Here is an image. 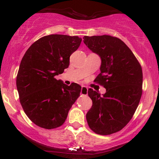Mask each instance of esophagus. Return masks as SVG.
Returning a JSON list of instances; mask_svg holds the SVG:
<instances>
[{
    "instance_id": "esophagus-1",
    "label": "esophagus",
    "mask_w": 159,
    "mask_h": 159,
    "mask_svg": "<svg viewBox=\"0 0 159 159\" xmlns=\"http://www.w3.org/2000/svg\"><path fill=\"white\" fill-rule=\"evenodd\" d=\"M88 88H87V87L82 86L81 92H80V93H81V94L83 95H88Z\"/></svg>"
}]
</instances>
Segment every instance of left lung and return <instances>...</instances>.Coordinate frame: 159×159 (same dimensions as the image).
Wrapping results in <instances>:
<instances>
[{
  "label": "left lung",
  "instance_id": "left-lung-1",
  "mask_svg": "<svg viewBox=\"0 0 159 159\" xmlns=\"http://www.w3.org/2000/svg\"><path fill=\"white\" fill-rule=\"evenodd\" d=\"M83 42L101 58L97 82L106 92L90 88L92 107L86 114L89 127L106 135L119 131L132 119L142 95L143 71L138 61L120 39L110 35L84 36Z\"/></svg>",
  "mask_w": 159,
  "mask_h": 159
}]
</instances>
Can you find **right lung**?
Wrapping results in <instances>:
<instances>
[{
	"instance_id": "right-lung-1",
	"label": "right lung",
	"mask_w": 159,
	"mask_h": 159,
	"mask_svg": "<svg viewBox=\"0 0 159 159\" xmlns=\"http://www.w3.org/2000/svg\"><path fill=\"white\" fill-rule=\"evenodd\" d=\"M82 38L50 34L34 42L24 55L16 77L19 100L32 122L45 129L61 126L71 106L80 96L81 86L66 85L55 76L68 68L69 58Z\"/></svg>"
}]
</instances>
